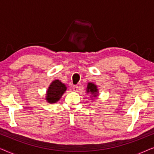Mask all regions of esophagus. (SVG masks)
<instances>
[{
    "label": "esophagus",
    "instance_id": "1",
    "mask_svg": "<svg viewBox=\"0 0 154 154\" xmlns=\"http://www.w3.org/2000/svg\"><path fill=\"white\" fill-rule=\"evenodd\" d=\"M73 90L74 92H77L78 91V86L77 85H73Z\"/></svg>",
    "mask_w": 154,
    "mask_h": 154
}]
</instances>
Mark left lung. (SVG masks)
Here are the masks:
<instances>
[{
  "instance_id": "obj_1",
  "label": "left lung",
  "mask_w": 154,
  "mask_h": 154,
  "mask_svg": "<svg viewBox=\"0 0 154 154\" xmlns=\"http://www.w3.org/2000/svg\"><path fill=\"white\" fill-rule=\"evenodd\" d=\"M87 92L88 93H90L93 95L94 97H96L98 94V89L96 85H94V83H89L88 84L87 86Z\"/></svg>"
}]
</instances>
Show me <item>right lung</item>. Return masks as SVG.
I'll list each match as a JSON object with an SVG mask.
<instances>
[{
	"mask_svg": "<svg viewBox=\"0 0 154 154\" xmlns=\"http://www.w3.org/2000/svg\"><path fill=\"white\" fill-rule=\"evenodd\" d=\"M66 86L59 80H54L50 84L46 94V100L48 103L53 104L60 100L66 90Z\"/></svg>",
	"mask_w": 154,
	"mask_h": 154,
	"instance_id": "1",
	"label": "right lung"
}]
</instances>
